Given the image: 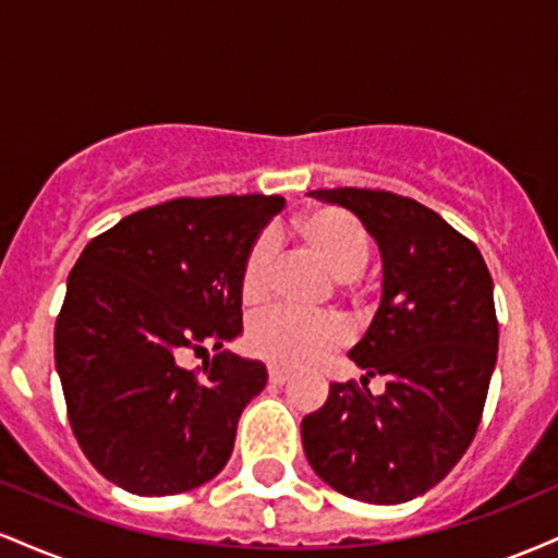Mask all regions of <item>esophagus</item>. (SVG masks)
<instances>
[{
	"label": "esophagus",
	"mask_w": 558,
	"mask_h": 558,
	"mask_svg": "<svg viewBox=\"0 0 558 558\" xmlns=\"http://www.w3.org/2000/svg\"><path fill=\"white\" fill-rule=\"evenodd\" d=\"M267 377H270L272 386H283V383L291 380V373H288V369H280V367H270Z\"/></svg>",
	"instance_id": "34e87169"
}]
</instances>
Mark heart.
<instances>
[{
  "instance_id": "b5f03b06",
  "label": "heart",
  "mask_w": 558,
  "mask_h": 558,
  "mask_svg": "<svg viewBox=\"0 0 558 558\" xmlns=\"http://www.w3.org/2000/svg\"><path fill=\"white\" fill-rule=\"evenodd\" d=\"M299 239L310 252H315L332 278L349 286L369 259V241L360 222L336 207H319L296 222ZM275 270V241L272 235H259L252 243L241 265V299L243 304L257 306L270 296ZM349 341V325L336 312H306L270 310L254 317L246 330V345L259 360L278 367H306L341 349Z\"/></svg>"
}]
</instances>
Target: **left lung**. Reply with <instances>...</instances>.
<instances>
[{"mask_svg":"<svg viewBox=\"0 0 558 558\" xmlns=\"http://www.w3.org/2000/svg\"><path fill=\"white\" fill-rule=\"evenodd\" d=\"M354 213L383 254L380 310L351 349L369 377L332 383L301 420V444L330 488L403 504L438 485L475 438L498 354L493 278L483 254L438 213L383 189H317Z\"/></svg>","mask_w":558,"mask_h":558,"instance_id":"8db88e82","label":"left lung"}]
</instances>
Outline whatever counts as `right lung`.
Listing matches in <instances>:
<instances>
[{
    "mask_svg": "<svg viewBox=\"0 0 558 558\" xmlns=\"http://www.w3.org/2000/svg\"><path fill=\"white\" fill-rule=\"evenodd\" d=\"M280 196H181L123 217L83 248L54 323V364L81 451L138 496H175L228 464L265 388L262 362L189 351L241 332V265Z\"/></svg>",
    "mask_w": 558,
    "mask_h": 558,
    "instance_id": "right-lung-1",
    "label": "right lung"
}]
</instances>
